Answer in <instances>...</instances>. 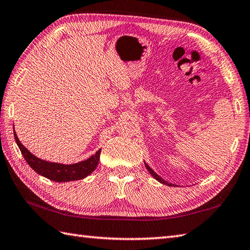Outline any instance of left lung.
Here are the masks:
<instances>
[{
    "instance_id": "obj_1",
    "label": "left lung",
    "mask_w": 250,
    "mask_h": 250,
    "mask_svg": "<svg viewBox=\"0 0 250 250\" xmlns=\"http://www.w3.org/2000/svg\"><path fill=\"white\" fill-rule=\"evenodd\" d=\"M144 164H145V167H146V169L148 170V172H149L151 175H153V178H155L156 180H157L158 182L163 183V184H166V185H169V187H175L174 184H172V183H169V182H167V181H165V180H164L163 178H161V177H159V175H158L157 173H156L155 171H154L153 169H151V168L149 167V166H148L147 164H146V163H144Z\"/></svg>"
}]
</instances>
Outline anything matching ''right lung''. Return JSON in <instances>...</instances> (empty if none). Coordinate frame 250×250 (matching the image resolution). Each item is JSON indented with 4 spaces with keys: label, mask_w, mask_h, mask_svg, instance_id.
<instances>
[{
    "label": "right lung",
    "mask_w": 250,
    "mask_h": 250,
    "mask_svg": "<svg viewBox=\"0 0 250 250\" xmlns=\"http://www.w3.org/2000/svg\"><path fill=\"white\" fill-rule=\"evenodd\" d=\"M14 138L21 149L23 158L26 159L28 165L42 177L50 179L55 182H69V181H77L84 179L91 174L99 165L101 150L99 149L94 155H92L86 160L72 165H63L58 163H50V161L40 159L31 154L24 146L21 143L16 132L14 131Z\"/></svg>",
    "instance_id": "1"
}]
</instances>
